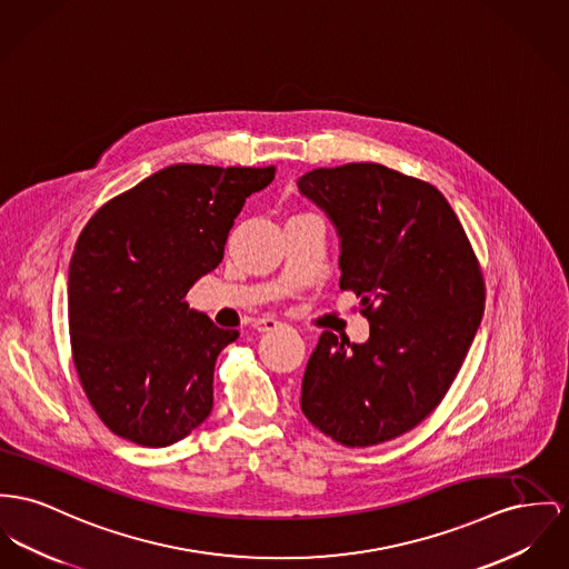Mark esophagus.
<instances>
[{"instance_id":"34e87169","label":"esophagus","mask_w":569,"mask_h":569,"mask_svg":"<svg viewBox=\"0 0 569 569\" xmlns=\"http://www.w3.org/2000/svg\"><path fill=\"white\" fill-rule=\"evenodd\" d=\"M254 330L257 332H269V330H276V328H280L282 323L278 321V319H271V317H261V319H254Z\"/></svg>"}]
</instances>
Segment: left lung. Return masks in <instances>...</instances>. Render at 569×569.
Segmentation results:
<instances>
[{
  "instance_id": "obj_1",
  "label": "left lung",
  "mask_w": 569,
  "mask_h": 569,
  "mask_svg": "<svg viewBox=\"0 0 569 569\" xmlns=\"http://www.w3.org/2000/svg\"><path fill=\"white\" fill-rule=\"evenodd\" d=\"M341 237V289L360 298L369 341L330 330L302 379V412L342 447H373L429 417L479 330L486 282L442 191L381 163L298 179Z\"/></svg>"
}]
</instances>
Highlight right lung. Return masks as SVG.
Wrapping results in <instances>:
<instances>
[{
	"instance_id": "add662e5",
	"label": "right lung",
	"mask_w": 569,
	"mask_h": 569,
	"mask_svg": "<svg viewBox=\"0 0 569 569\" xmlns=\"http://www.w3.org/2000/svg\"><path fill=\"white\" fill-rule=\"evenodd\" d=\"M276 168L174 163L108 200L69 267V332L103 425L140 447L183 440L213 408V371L237 330L190 310L191 284L224 259L246 198Z\"/></svg>"
}]
</instances>
